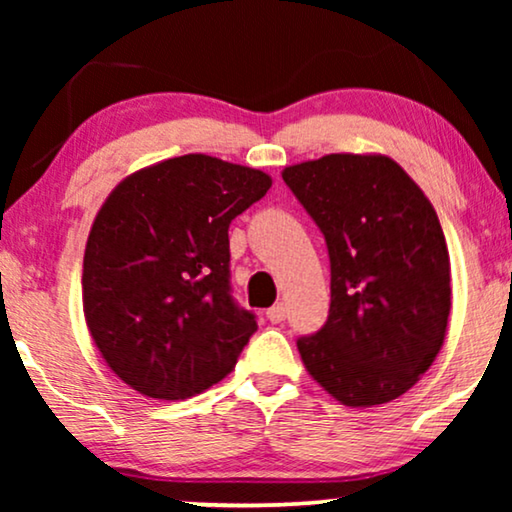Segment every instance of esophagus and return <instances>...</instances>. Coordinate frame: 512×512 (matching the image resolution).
I'll use <instances>...</instances> for the list:
<instances>
[{"mask_svg":"<svg viewBox=\"0 0 512 512\" xmlns=\"http://www.w3.org/2000/svg\"><path fill=\"white\" fill-rule=\"evenodd\" d=\"M268 319L272 321V324H282V321L286 319V307L284 305H272L268 310Z\"/></svg>","mask_w":512,"mask_h":512,"instance_id":"esophagus-1","label":"esophagus"}]
</instances>
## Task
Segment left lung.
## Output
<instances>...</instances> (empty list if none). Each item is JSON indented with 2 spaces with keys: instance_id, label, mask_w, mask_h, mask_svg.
Instances as JSON below:
<instances>
[{
  "instance_id": "8db88e82",
  "label": "left lung",
  "mask_w": 512,
  "mask_h": 512,
  "mask_svg": "<svg viewBox=\"0 0 512 512\" xmlns=\"http://www.w3.org/2000/svg\"><path fill=\"white\" fill-rule=\"evenodd\" d=\"M331 261L326 324L300 335L310 375L352 408L405 394L436 359L450 317V256L436 209L387 156L331 153L286 167Z\"/></svg>"
}]
</instances>
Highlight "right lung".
I'll list each match as a JSON object with an SVG mask.
<instances>
[{"instance_id": "obj_1", "label": "right lung", "mask_w": 512, "mask_h": 512, "mask_svg": "<svg viewBox=\"0 0 512 512\" xmlns=\"http://www.w3.org/2000/svg\"><path fill=\"white\" fill-rule=\"evenodd\" d=\"M270 184L188 153L132 174L95 216L83 312L107 366L139 394L181 401L235 368L258 324L233 298L228 228Z\"/></svg>"}]
</instances>
